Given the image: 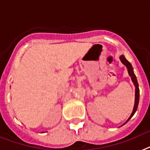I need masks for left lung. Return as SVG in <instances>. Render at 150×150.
Segmentation results:
<instances>
[{
    "label": "left lung",
    "mask_w": 150,
    "mask_h": 150,
    "mask_svg": "<svg viewBox=\"0 0 150 150\" xmlns=\"http://www.w3.org/2000/svg\"><path fill=\"white\" fill-rule=\"evenodd\" d=\"M120 59L121 62H122V64H124L125 66L127 67V69H128L129 75L130 76L131 80H132V81H133V83H134L135 86H136V93H135L134 107H133V112H132V114L130 115L129 118L128 120H127V122L124 123V124H126V123H127V122H128V121L131 118H132V117H133V115H134V113L136 112V111H137V107H138V104H139V85H138V82H137V77H136V76H135L134 73H133V67H132V65H131V64L128 61V60H127V59L125 58V57L123 55H121L120 57ZM124 124H123V125H124Z\"/></svg>",
    "instance_id": "obj_1"
}]
</instances>
